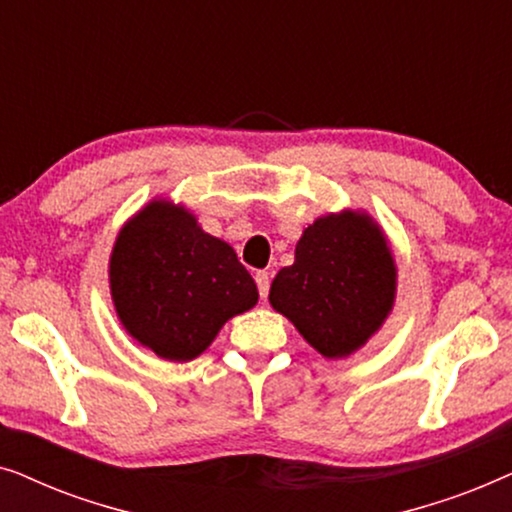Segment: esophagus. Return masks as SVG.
Instances as JSON below:
<instances>
[{
    "mask_svg": "<svg viewBox=\"0 0 512 512\" xmlns=\"http://www.w3.org/2000/svg\"><path fill=\"white\" fill-rule=\"evenodd\" d=\"M254 279H256V286H258V293H261V298H268V291H270V275H268V272L258 270Z\"/></svg>",
    "mask_w": 512,
    "mask_h": 512,
    "instance_id": "34e87169",
    "label": "esophagus"
}]
</instances>
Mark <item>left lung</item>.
I'll return each instance as SVG.
<instances>
[{
  "label": "left lung",
  "instance_id": "obj_1",
  "mask_svg": "<svg viewBox=\"0 0 512 512\" xmlns=\"http://www.w3.org/2000/svg\"><path fill=\"white\" fill-rule=\"evenodd\" d=\"M396 286L380 223L366 209H342L303 230L296 261L277 272L268 300L324 359H347L389 319Z\"/></svg>",
  "mask_w": 512,
  "mask_h": 512
}]
</instances>
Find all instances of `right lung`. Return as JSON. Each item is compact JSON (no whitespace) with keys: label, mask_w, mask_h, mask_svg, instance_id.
Wrapping results in <instances>:
<instances>
[{"label":"right lung","mask_w":512,"mask_h":512,"mask_svg":"<svg viewBox=\"0 0 512 512\" xmlns=\"http://www.w3.org/2000/svg\"><path fill=\"white\" fill-rule=\"evenodd\" d=\"M109 291L125 333L165 361H193L228 319L258 303L235 249L191 209L153 198L118 230Z\"/></svg>","instance_id":"1"}]
</instances>
